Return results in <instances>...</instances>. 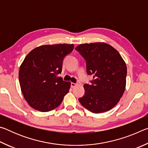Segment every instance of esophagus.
I'll list each match as a JSON object with an SVG mask.
<instances>
[{
  "label": "esophagus",
  "instance_id": "obj_1",
  "mask_svg": "<svg viewBox=\"0 0 148 148\" xmlns=\"http://www.w3.org/2000/svg\"><path fill=\"white\" fill-rule=\"evenodd\" d=\"M71 87H72V88H73V87H75L76 86H77V84H76V83H71Z\"/></svg>",
  "mask_w": 148,
  "mask_h": 148
}]
</instances>
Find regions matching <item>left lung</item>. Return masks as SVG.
Instances as JSON below:
<instances>
[{
  "label": "left lung",
  "mask_w": 148,
  "mask_h": 148,
  "mask_svg": "<svg viewBox=\"0 0 148 148\" xmlns=\"http://www.w3.org/2000/svg\"><path fill=\"white\" fill-rule=\"evenodd\" d=\"M75 49L86 60L87 74L93 76L91 84H84L79 102L95 114L113 108L126 86L127 66L121 55L104 42L80 44Z\"/></svg>",
  "instance_id": "obj_1"
}]
</instances>
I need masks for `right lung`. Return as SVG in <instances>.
I'll return each instance as SVG.
<instances>
[{
	"label": "right lung",
	"mask_w": 148,
	"mask_h": 148,
	"mask_svg": "<svg viewBox=\"0 0 148 148\" xmlns=\"http://www.w3.org/2000/svg\"><path fill=\"white\" fill-rule=\"evenodd\" d=\"M74 44L43 45L29 53L20 66L19 80L24 98L32 108L46 112L58 107L69 91L71 82L61 73L64 57Z\"/></svg>",
	"instance_id": "add662e5"
}]
</instances>
